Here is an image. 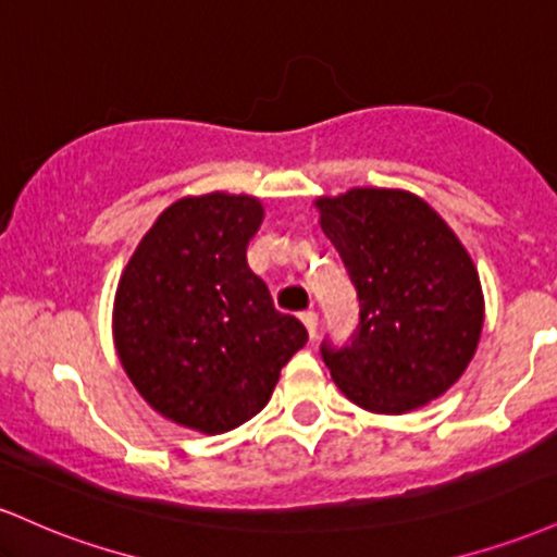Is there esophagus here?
Segmentation results:
<instances>
[{
	"instance_id": "1",
	"label": "esophagus",
	"mask_w": 557,
	"mask_h": 557,
	"mask_svg": "<svg viewBox=\"0 0 557 557\" xmlns=\"http://www.w3.org/2000/svg\"><path fill=\"white\" fill-rule=\"evenodd\" d=\"M300 322L306 324V330H309V335H311V337H317V327H319V314H317L314 309L304 311V314H300Z\"/></svg>"
}]
</instances>
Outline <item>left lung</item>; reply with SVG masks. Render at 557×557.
Masks as SVG:
<instances>
[{
	"label": "left lung",
	"mask_w": 557,
	"mask_h": 557,
	"mask_svg": "<svg viewBox=\"0 0 557 557\" xmlns=\"http://www.w3.org/2000/svg\"><path fill=\"white\" fill-rule=\"evenodd\" d=\"M317 207L359 300L348 343L319 348L335 385L374 413L440 398L469 367L484 322L482 285L461 240L406 190L354 188Z\"/></svg>",
	"instance_id": "8db88e82"
}]
</instances>
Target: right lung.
<instances>
[{
  "label": "right lung",
  "mask_w": 557,
  "mask_h": 557,
  "mask_svg": "<svg viewBox=\"0 0 557 557\" xmlns=\"http://www.w3.org/2000/svg\"><path fill=\"white\" fill-rule=\"evenodd\" d=\"M261 216L253 196L181 198L138 243L114 296V345L131 382L164 419L203 434L257 417L309 341L246 261Z\"/></svg>",
  "instance_id": "1"
}]
</instances>
